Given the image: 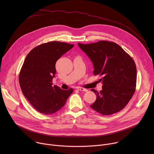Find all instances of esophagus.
<instances>
[{"label": "esophagus", "mask_w": 154, "mask_h": 154, "mask_svg": "<svg viewBox=\"0 0 154 154\" xmlns=\"http://www.w3.org/2000/svg\"><path fill=\"white\" fill-rule=\"evenodd\" d=\"M76 89H77V90H79V91H88L86 89H85V88H83L80 87V86L77 87Z\"/></svg>", "instance_id": "obj_1"}]
</instances>
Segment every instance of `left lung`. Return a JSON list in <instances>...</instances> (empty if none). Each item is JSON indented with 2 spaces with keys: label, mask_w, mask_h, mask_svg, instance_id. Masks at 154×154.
<instances>
[{
  "label": "left lung",
  "mask_w": 154,
  "mask_h": 154,
  "mask_svg": "<svg viewBox=\"0 0 154 154\" xmlns=\"http://www.w3.org/2000/svg\"><path fill=\"white\" fill-rule=\"evenodd\" d=\"M79 48L88 55L94 66V75L102 76V83L96 101L90 106L103 115H110L121 111L132 97L137 83L135 61L116 43L99 41L88 44L78 43Z\"/></svg>",
  "instance_id": "8db88e82"
}]
</instances>
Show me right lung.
<instances>
[{"label":"right lung","instance_id":"right-lung-1","mask_svg":"<svg viewBox=\"0 0 154 154\" xmlns=\"http://www.w3.org/2000/svg\"><path fill=\"white\" fill-rule=\"evenodd\" d=\"M74 47L60 41H51L33 49L27 55L19 75L20 88L31 105L44 115L53 114L64 105L72 88L61 90L53 86L55 63Z\"/></svg>","mask_w":154,"mask_h":154}]
</instances>
